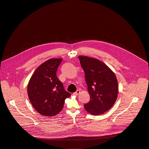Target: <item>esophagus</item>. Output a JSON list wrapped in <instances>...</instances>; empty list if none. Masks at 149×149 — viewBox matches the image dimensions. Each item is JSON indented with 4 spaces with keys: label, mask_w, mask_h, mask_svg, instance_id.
Returning a JSON list of instances; mask_svg holds the SVG:
<instances>
[{
    "label": "esophagus",
    "mask_w": 149,
    "mask_h": 149,
    "mask_svg": "<svg viewBox=\"0 0 149 149\" xmlns=\"http://www.w3.org/2000/svg\"><path fill=\"white\" fill-rule=\"evenodd\" d=\"M79 92H80V91L78 89L76 92H75L73 93V95H75V96H77V95L79 93Z\"/></svg>",
    "instance_id": "1"
}]
</instances>
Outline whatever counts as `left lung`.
<instances>
[{
    "label": "left lung",
    "mask_w": 149,
    "mask_h": 149,
    "mask_svg": "<svg viewBox=\"0 0 149 149\" xmlns=\"http://www.w3.org/2000/svg\"><path fill=\"white\" fill-rule=\"evenodd\" d=\"M90 95L84 104L85 110L93 115H102L110 109L116 101L118 84L112 71L104 63L95 58L79 56Z\"/></svg>",
    "instance_id": "obj_1"
}]
</instances>
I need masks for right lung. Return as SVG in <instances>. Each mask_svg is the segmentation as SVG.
Listing matches in <instances>:
<instances>
[{"label": "right lung", "instance_id": "add662e5", "mask_svg": "<svg viewBox=\"0 0 149 149\" xmlns=\"http://www.w3.org/2000/svg\"><path fill=\"white\" fill-rule=\"evenodd\" d=\"M61 61V58H56L44 62L35 71L29 82L30 101L42 115L53 116L60 113L65 100L71 96L56 75Z\"/></svg>", "mask_w": 149, "mask_h": 149}]
</instances>
